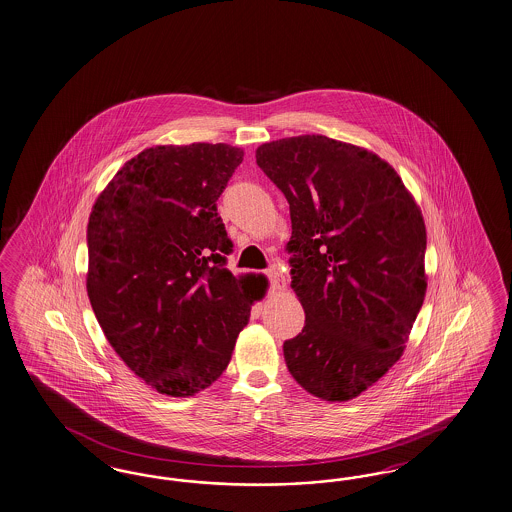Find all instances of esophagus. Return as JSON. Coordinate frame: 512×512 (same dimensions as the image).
<instances>
[{
    "instance_id": "esophagus-1",
    "label": "esophagus",
    "mask_w": 512,
    "mask_h": 512,
    "mask_svg": "<svg viewBox=\"0 0 512 512\" xmlns=\"http://www.w3.org/2000/svg\"><path fill=\"white\" fill-rule=\"evenodd\" d=\"M265 274L266 278L270 280L272 289H282V287H284V278H282V274H280L276 268H268Z\"/></svg>"
}]
</instances>
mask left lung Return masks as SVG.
<instances>
[{
    "instance_id": "obj_1",
    "label": "left lung",
    "mask_w": 512,
    "mask_h": 512,
    "mask_svg": "<svg viewBox=\"0 0 512 512\" xmlns=\"http://www.w3.org/2000/svg\"><path fill=\"white\" fill-rule=\"evenodd\" d=\"M289 204L291 287L305 328L284 343L293 379L345 402L402 356L423 307L427 230L398 173L377 154L324 135L257 148Z\"/></svg>"
}]
</instances>
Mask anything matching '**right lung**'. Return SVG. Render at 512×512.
I'll return each instance as SVG.
<instances>
[{
  "label": "right lung",
  "instance_id": "obj_1",
  "mask_svg": "<svg viewBox=\"0 0 512 512\" xmlns=\"http://www.w3.org/2000/svg\"><path fill=\"white\" fill-rule=\"evenodd\" d=\"M244 150L154 146L101 192L87 225V295L108 343L167 396H192L225 371L265 276L226 268L217 213Z\"/></svg>",
  "mask_w": 512,
  "mask_h": 512
}]
</instances>
